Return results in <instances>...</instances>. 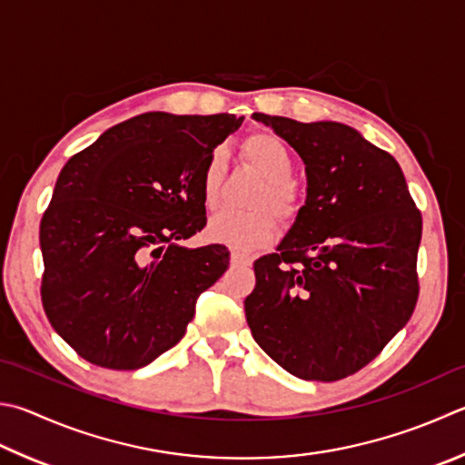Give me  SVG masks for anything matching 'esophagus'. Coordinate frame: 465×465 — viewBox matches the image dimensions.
Listing matches in <instances>:
<instances>
[{
	"instance_id": "1",
	"label": "esophagus",
	"mask_w": 465,
	"mask_h": 465,
	"mask_svg": "<svg viewBox=\"0 0 465 465\" xmlns=\"http://www.w3.org/2000/svg\"><path fill=\"white\" fill-rule=\"evenodd\" d=\"M252 256L242 254V252H232V264H250Z\"/></svg>"
}]
</instances>
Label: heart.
<instances>
[{
  "label": "heart",
  "instance_id": "heart-1",
  "mask_svg": "<svg viewBox=\"0 0 465 465\" xmlns=\"http://www.w3.org/2000/svg\"><path fill=\"white\" fill-rule=\"evenodd\" d=\"M242 156L264 176V184L252 199L254 211H222L209 219L207 238L233 250H252L264 246L276 233V218L291 223L301 211V193L291 181L294 158L289 144L272 132H254L242 140ZM223 154L213 150L201 171V197L207 209H215L222 197ZM268 208H272L268 212Z\"/></svg>",
  "mask_w": 465,
  "mask_h": 465
}]
</instances>
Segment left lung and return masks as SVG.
<instances>
[{
    "mask_svg": "<svg viewBox=\"0 0 465 465\" xmlns=\"http://www.w3.org/2000/svg\"><path fill=\"white\" fill-rule=\"evenodd\" d=\"M252 117L299 152L307 201L274 254L254 262L246 321L286 372L333 382L409 323L423 219L399 163L350 125Z\"/></svg>",
    "mask_w": 465,
    "mask_h": 465,
    "instance_id": "left-lung-1",
    "label": "left lung"
}]
</instances>
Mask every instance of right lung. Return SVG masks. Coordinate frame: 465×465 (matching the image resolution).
<instances>
[{"instance_id":"add662e5","label":"right lung","mask_w":465,"mask_h":465,"mask_svg":"<svg viewBox=\"0 0 465 465\" xmlns=\"http://www.w3.org/2000/svg\"><path fill=\"white\" fill-rule=\"evenodd\" d=\"M242 122L233 114H142L63 166L40 222V297L50 325L81 358L138 370L181 341L230 250L179 242L205 227L201 171Z\"/></svg>"}]
</instances>
